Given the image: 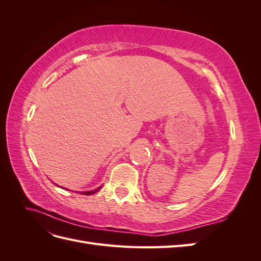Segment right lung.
Here are the masks:
<instances>
[{
    "instance_id": "add662e5",
    "label": "right lung",
    "mask_w": 261,
    "mask_h": 261,
    "mask_svg": "<svg viewBox=\"0 0 261 261\" xmlns=\"http://www.w3.org/2000/svg\"><path fill=\"white\" fill-rule=\"evenodd\" d=\"M100 189V187L99 188H97V189H93V191H89V192H83V193H80V194H82V195H92V194H94V193H97L98 191Z\"/></svg>"
}]
</instances>
